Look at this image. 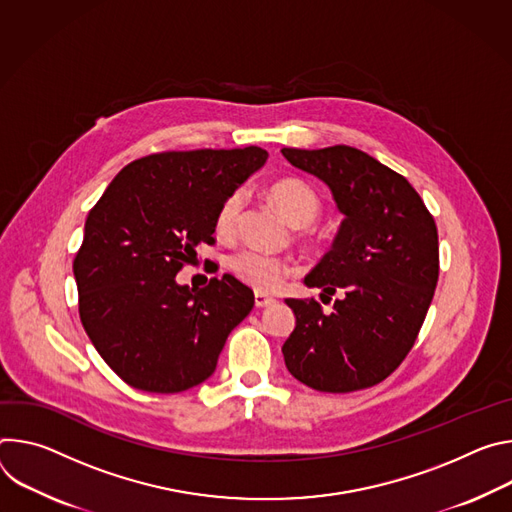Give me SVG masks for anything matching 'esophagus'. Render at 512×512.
<instances>
[{
    "mask_svg": "<svg viewBox=\"0 0 512 512\" xmlns=\"http://www.w3.org/2000/svg\"><path fill=\"white\" fill-rule=\"evenodd\" d=\"M254 303H256V307H270V305L276 303V299H272V297H268L264 293H256L254 295Z\"/></svg>",
    "mask_w": 512,
    "mask_h": 512,
    "instance_id": "obj_1",
    "label": "esophagus"
}]
</instances>
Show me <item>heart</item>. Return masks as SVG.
Masks as SVG:
<instances>
[{"label": "heart", "instance_id": "obj_1", "mask_svg": "<svg viewBox=\"0 0 512 512\" xmlns=\"http://www.w3.org/2000/svg\"><path fill=\"white\" fill-rule=\"evenodd\" d=\"M268 197L272 205L280 211V215L295 227H305L313 223L321 211V199L317 191L301 179L276 181L274 185H270ZM242 203L244 195L240 191L232 193L223 201L217 211L219 234H232L236 230ZM230 266L240 280L258 291H276L289 274V266L280 258L254 248L236 252L230 260Z\"/></svg>", "mask_w": 512, "mask_h": 512}]
</instances>
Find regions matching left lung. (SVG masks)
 Segmentation results:
<instances>
[{"label":"left lung","mask_w":512,"mask_h":512,"mask_svg":"<svg viewBox=\"0 0 512 512\" xmlns=\"http://www.w3.org/2000/svg\"><path fill=\"white\" fill-rule=\"evenodd\" d=\"M325 183L344 215L331 250L303 278L333 311L287 299L295 329L282 344L289 372L321 392H352L392 374L411 352L439 276L437 227L411 183L352 146L282 148Z\"/></svg>","instance_id":"8db88e82"}]
</instances>
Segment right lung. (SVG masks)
<instances>
[{"instance_id": "right-lung-1", "label": "right lung", "mask_w": 512, "mask_h": 512, "mask_svg": "<svg viewBox=\"0 0 512 512\" xmlns=\"http://www.w3.org/2000/svg\"><path fill=\"white\" fill-rule=\"evenodd\" d=\"M268 152L258 146L150 154L116 175L89 211L73 272L81 323L124 382L173 394L205 382L254 293L232 274L203 289L177 274L211 244L217 211Z\"/></svg>"}]
</instances>
